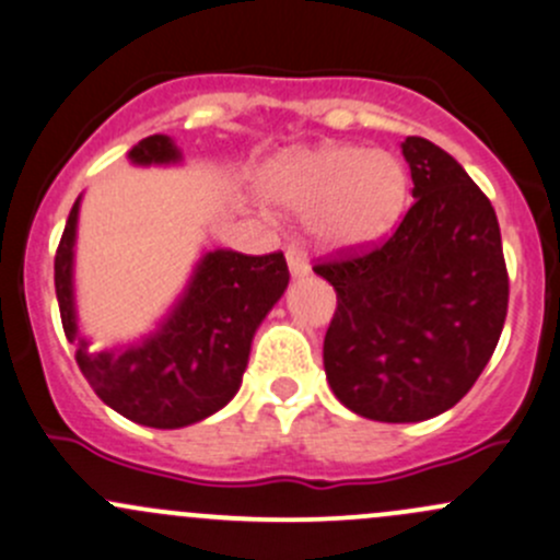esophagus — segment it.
Returning a JSON list of instances; mask_svg holds the SVG:
<instances>
[{
    "label": "esophagus",
    "instance_id": "esophagus-1",
    "mask_svg": "<svg viewBox=\"0 0 560 560\" xmlns=\"http://www.w3.org/2000/svg\"><path fill=\"white\" fill-rule=\"evenodd\" d=\"M287 265H290V273L295 276V279H303L311 270L308 257H305V252L300 249V246H290V249H287Z\"/></svg>",
    "mask_w": 560,
    "mask_h": 560
}]
</instances>
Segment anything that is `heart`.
<instances>
[{
    "mask_svg": "<svg viewBox=\"0 0 560 560\" xmlns=\"http://www.w3.org/2000/svg\"><path fill=\"white\" fill-rule=\"evenodd\" d=\"M408 172L384 150L329 141L273 158L260 190L276 209L308 217V231L325 249L375 244L397 225L408 203Z\"/></svg>",
    "mask_w": 560,
    "mask_h": 560,
    "instance_id": "1",
    "label": "heart"
}]
</instances>
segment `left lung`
Masks as SVG:
<instances>
[{
	"mask_svg": "<svg viewBox=\"0 0 560 560\" xmlns=\"http://www.w3.org/2000/svg\"><path fill=\"white\" fill-rule=\"evenodd\" d=\"M413 198L381 246L316 265L338 308L325 335V373L357 416L427 421L453 408L491 359L510 281L497 211L462 163L408 137Z\"/></svg>",
	"mask_w": 560,
	"mask_h": 560,
	"instance_id": "obj_1",
	"label": "left lung"
}]
</instances>
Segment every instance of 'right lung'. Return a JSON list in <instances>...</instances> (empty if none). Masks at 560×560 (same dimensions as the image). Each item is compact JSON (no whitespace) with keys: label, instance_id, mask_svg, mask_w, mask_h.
I'll return each mask as SVG.
<instances>
[{"label":"right lung","instance_id":"1","mask_svg":"<svg viewBox=\"0 0 560 560\" xmlns=\"http://www.w3.org/2000/svg\"><path fill=\"white\" fill-rule=\"evenodd\" d=\"M128 161L144 168L176 166L182 150L172 137L155 133L133 144ZM80 203L82 196L69 211L56 252V298L88 384L112 410L141 427L179 429L214 416L241 388L252 338L290 284L284 255L203 252L182 295L152 332L93 351L80 329L74 295Z\"/></svg>","mask_w":560,"mask_h":560}]
</instances>
